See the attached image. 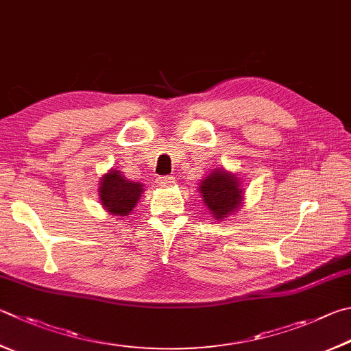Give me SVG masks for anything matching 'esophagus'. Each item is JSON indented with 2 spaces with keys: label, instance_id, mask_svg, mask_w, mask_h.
<instances>
[{
  "label": "esophagus",
  "instance_id": "esophagus-1",
  "mask_svg": "<svg viewBox=\"0 0 351 351\" xmlns=\"http://www.w3.org/2000/svg\"><path fill=\"white\" fill-rule=\"evenodd\" d=\"M156 182L161 187H170V186H173V184H175V178L173 176H159Z\"/></svg>",
  "mask_w": 351,
  "mask_h": 351
}]
</instances>
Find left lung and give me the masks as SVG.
<instances>
[{
    "label": "left lung",
    "mask_w": 351,
    "mask_h": 351,
    "mask_svg": "<svg viewBox=\"0 0 351 351\" xmlns=\"http://www.w3.org/2000/svg\"><path fill=\"white\" fill-rule=\"evenodd\" d=\"M241 178L224 167H216L199 181L197 192L204 206L216 221H224L237 213L244 202V189Z\"/></svg>",
    "instance_id": "left-lung-1"
}]
</instances>
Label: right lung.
<instances>
[{"label":"right lung","mask_w":351,"mask_h":351,"mask_svg":"<svg viewBox=\"0 0 351 351\" xmlns=\"http://www.w3.org/2000/svg\"><path fill=\"white\" fill-rule=\"evenodd\" d=\"M144 193L141 182L129 181L117 169H110L99 180V202L104 210L112 216L127 218Z\"/></svg>","instance_id":"add662e5"}]
</instances>
